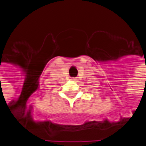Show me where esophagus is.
<instances>
[{"instance_id":"1","label":"esophagus","mask_w":146,"mask_h":146,"mask_svg":"<svg viewBox=\"0 0 146 146\" xmlns=\"http://www.w3.org/2000/svg\"><path fill=\"white\" fill-rule=\"evenodd\" d=\"M71 80H73V81H76V78H72V79H71Z\"/></svg>"}]
</instances>
